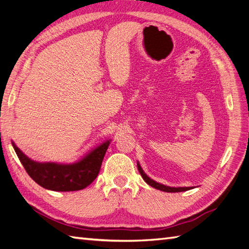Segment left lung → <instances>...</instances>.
<instances>
[{
    "label": "left lung",
    "mask_w": 249,
    "mask_h": 249,
    "mask_svg": "<svg viewBox=\"0 0 249 249\" xmlns=\"http://www.w3.org/2000/svg\"><path fill=\"white\" fill-rule=\"evenodd\" d=\"M138 169H139V173L141 174L143 180L148 184V185H150L151 187H154L156 189H159V190H162V191H166V193H181V191H186V190H189L193 187H170V186H166V185H163V184L161 183H158L156 181H154L152 179H150V178L146 175L144 173V170L142 169L141 165H140V163L138 162Z\"/></svg>",
    "instance_id": "obj_1"
}]
</instances>
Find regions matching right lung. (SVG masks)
Returning a JSON list of instances; mask_svg holds the SVG:
<instances>
[{
    "instance_id": "obj_1",
    "label": "right lung",
    "mask_w": 249,
    "mask_h": 249,
    "mask_svg": "<svg viewBox=\"0 0 249 249\" xmlns=\"http://www.w3.org/2000/svg\"><path fill=\"white\" fill-rule=\"evenodd\" d=\"M109 144L110 140H107L87 152L78 162L60 164L31 160L12 142L17 156L31 179L40 186L53 191L81 190L91 184L100 173L102 162Z\"/></svg>"
}]
</instances>
